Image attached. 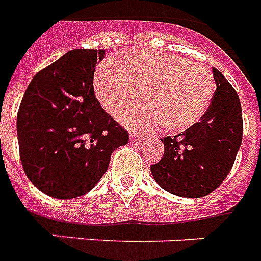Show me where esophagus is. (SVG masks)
<instances>
[{
    "label": "esophagus",
    "mask_w": 261,
    "mask_h": 261,
    "mask_svg": "<svg viewBox=\"0 0 261 261\" xmlns=\"http://www.w3.org/2000/svg\"><path fill=\"white\" fill-rule=\"evenodd\" d=\"M142 138H143V135L138 134V133H134V131H133V133H130V139H131V142L141 141Z\"/></svg>",
    "instance_id": "1"
}]
</instances>
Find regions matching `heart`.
Instances as JSON below:
<instances>
[{
    "instance_id": "b5f03b06",
    "label": "heart",
    "mask_w": 261,
    "mask_h": 261,
    "mask_svg": "<svg viewBox=\"0 0 261 261\" xmlns=\"http://www.w3.org/2000/svg\"><path fill=\"white\" fill-rule=\"evenodd\" d=\"M213 76L202 64L178 55L133 49L100 64L94 75V95L99 106L118 115L138 99L142 103L119 115L126 127L145 130L162 123L166 130L190 128L205 115L212 95Z\"/></svg>"
}]
</instances>
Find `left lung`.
Instances as JSON below:
<instances>
[{"instance_id": "1", "label": "left lung", "mask_w": 261, "mask_h": 261, "mask_svg": "<svg viewBox=\"0 0 261 261\" xmlns=\"http://www.w3.org/2000/svg\"><path fill=\"white\" fill-rule=\"evenodd\" d=\"M216 92L205 115L182 134L166 137L160 162L150 166L158 185L186 198H201L229 174L243 139L240 99L219 69H212Z\"/></svg>"}]
</instances>
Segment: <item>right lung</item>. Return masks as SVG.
<instances>
[{
  "mask_svg": "<svg viewBox=\"0 0 261 261\" xmlns=\"http://www.w3.org/2000/svg\"><path fill=\"white\" fill-rule=\"evenodd\" d=\"M105 49H73L36 73L17 114L21 164L46 196L69 200L94 189L128 134L101 109L94 73Z\"/></svg>",
  "mask_w": 261,
  "mask_h": 261,
  "instance_id": "add662e5",
  "label": "right lung"
}]
</instances>
